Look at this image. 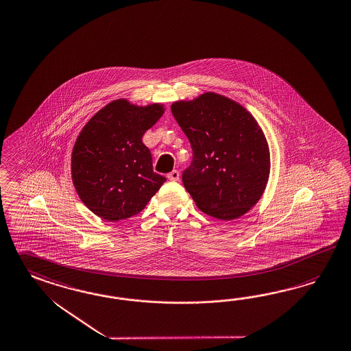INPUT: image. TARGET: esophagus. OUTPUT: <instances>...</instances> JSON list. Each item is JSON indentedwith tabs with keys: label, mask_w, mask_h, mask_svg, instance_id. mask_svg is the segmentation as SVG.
I'll use <instances>...</instances> for the list:
<instances>
[{
	"label": "esophagus",
	"mask_w": 351,
	"mask_h": 351,
	"mask_svg": "<svg viewBox=\"0 0 351 351\" xmlns=\"http://www.w3.org/2000/svg\"><path fill=\"white\" fill-rule=\"evenodd\" d=\"M168 180H180V171H171L169 174H168Z\"/></svg>",
	"instance_id": "1"
}]
</instances>
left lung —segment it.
<instances>
[{
  "mask_svg": "<svg viewBox=\"0 0 351 351\" xmlns=\"http://www.w3.org/2000/svg\"><path fill=\"white\" fill-rule=\"evenodd\" d=\"M171 109L193 150L182 180L198 208L225 221L247 214L270 176V149L256 118L213 91L174 101Z\"/></svg>",
  "mask_w": 351,
  "mask_h": 351,
  "instance_id": "8db88e82",
  "label": "left lung"
}]
</instances>
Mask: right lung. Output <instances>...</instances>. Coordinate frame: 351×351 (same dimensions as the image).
Masks as SVG:
<instances>
[{
	"label": "right lung",
	"mask_w": 351,
	"mask_h": 351,
	"mask_svg": "<svg viewBox=\"0 0 351 351\" xmlns=\"http://www.w3.org/2000/svg\"><path fill=\"white\" fill-rule=\"evenodd\" d=\"M164 104L136 106L116 99L82 127L71 154L72 183L85 206L108 221L138 214L167 180L153 171L145 132Z\"/></svg>",
	"instance_id": "add662e5"
}]
</instances>
